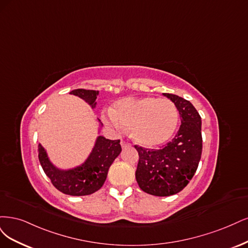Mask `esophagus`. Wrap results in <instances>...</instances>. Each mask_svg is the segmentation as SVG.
I'll return each instance as SVG.
<instances>
[{
    "label": "esophagus",
    "instance_id": "1",
    "mask_svg": "<svg viewBox=\"0 0 248 248\" xmlns=\"http://www.w3.org/2000/svg\"><path fill=\"white\" fill-rule=\"evenodd\" d=\"M121 145H122V147H124V148H125V147H130V146H131L130 143H127V142L124 141V140H122V141H121Z\"/></svg>",
    "mask_w": 248,
    "mask_h": 248
}]
</instances>
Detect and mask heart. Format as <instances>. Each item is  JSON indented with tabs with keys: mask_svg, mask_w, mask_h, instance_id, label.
<instances>
[{
	"mask_svg": "<svg viewBox=\"0 0 248 248\" xmlns=\"http://www.w3.org/2000/svg\"><path fill=\"white\" fill-rule=\"evenodd\" d=\"M104 121L113 129L131 130L137 144L156 147L170 140L176 130L179 113L175 104L167 98H124L113 104Z\"/></svg>",
	"mask_w": 248,
	"mask_h": 248,
	"instance_id": "obj_1",
	"label": "heart"
}]
</instances>
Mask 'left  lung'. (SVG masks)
Instances as JSON below:
<instances>
[{
  "label": "left lung",
  "instance_id": "left-lung-1",
  "mask_svg": "<svg viewBox=\"0 0 248 248\" xmlns=\"http://www.w3.org/2000/svg\"><path fill=\"white\" fill-rule=\"evenodd\" d=\"M177 107L181 124L172 141L159 149L135 145L139 154L136 180L145 193L168 197L179 193L195 175L202 155L201 116L189 101L163 93Z\"/></svg>",
  "mask_w": 248,
  "mask_h": 248
}]
</instances>
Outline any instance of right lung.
Returning <instances> with one entry per match:
<instances>
[{
	"mask_svg": "<svg viewBox=\"0 0 248 248\" xmlns=\"http://www.w3.org/2000/svg\"><path fill=\"white\" fill-rule=\"evenodd\" d=\"M94 108L99 91L78 89L70 92ZM100 122V119H99ZM101 125H103L101 124ZM121 140H109L99 136L86 161L78 167L62 170L55 167L41 144L38 146L39 161L53 186L62 194L70 196H87L99 190L107 178L108 170L122 151Z\"/></svg>",
	"mask_w": 248,
	"mask_h": 248,
	"instance_id": "right-lung-1",
	"label": "right lung"
}]
</instances>
